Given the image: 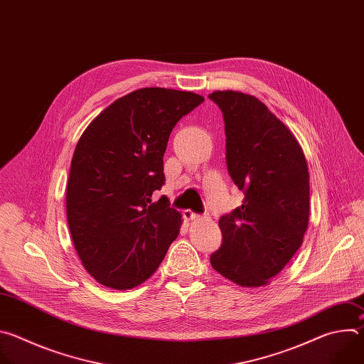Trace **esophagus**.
Wrapping results in <instances>:
<instances>
[{
  "label": "esophagus",
  "mask_w": 364,
  "mask_h": 364,
  "mask_svg": "<svg viewBox=\"0 0 364 364\" xmlns=\"http://www.w3.org/2000/svg\"><path fill=\"white\" fill-rule=\"evenodd\" d=\"M183 218H184L186 220H196V219H198L200 216H198L197 213L191 212V210H184V212H183Z\"/></svg>",
  "instance_id": "34e87169"
}]
</instances>
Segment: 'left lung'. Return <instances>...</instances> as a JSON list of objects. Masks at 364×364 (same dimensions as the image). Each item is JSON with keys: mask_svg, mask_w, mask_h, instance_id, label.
I'll list each match as a JSON object with an SVG mask.
<instances>
[{"mask_svg": "<svg viewBox=\"0 0 364 364\" xmlns=\"http://www.w3.org/2000/svg\"><path fill=\"white\" fill-rule=\"evenodd\" d=\"M223 112L228 171L243 204L219 220L223 242L212 253L216 272L236 285H268L302 245L309 219L304 151L257 97L236 90L209 95Z\"/></svg>", "mask_w": 364, "mask_h": 364, "instance_id": "8db88e82", "label": "left lung"}]
</instances>
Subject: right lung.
I'll list each match as a JSON object with an SVG mask.
<instances>
[{
  "mask_svg": "<svg viewBox=\"0 0 364 364\" xmlns=\"http://www.w3.org/2000/svg\"><path fill=\"white\" fill-rule=\"evenodd\" d=\"M204 100L166 87L134 90L83 131L72 159L66 213L85 269L99 284L131 289L146 281L177 239L181 215L167 197L163 157L176 124Z\"/></svg>",
  "mask_w": 364,
  "mask_h": 364,
  "instance_id": "right-lung-1",
  "label": "right lung"
}]
</instances>
